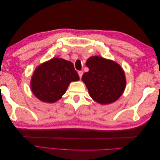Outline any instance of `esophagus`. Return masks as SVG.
Returning <instances> with one entry per match:
<instances>
[{"instance_id":"34e87169","label":"esophagus","mask_w":160,"mask_h":160,"mask_svg":"<svg viewBox=\"0 0 160 160\" xmlns=\"http://www.w3.org/2000/svg\"><path fill=\"white\" fill-rule=\"evenodd\" d=\"M83 72L82 71H78V74H79V76L80 78H81L82 75H83Z\"/></svg>"}]
</instances>
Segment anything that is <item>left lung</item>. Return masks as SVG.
Masks as SVG:
<instances>
[{
    "label": "left lung",
    "mask_w": 160,
    "mask_h": 160,
    "mask_svg": "<svg viewBox=\"0 0 160 160\" xmlns=\"http://www.w3.org/2000/svg\"><path fill=\"white\" fill-rule=\"evenodd\" d=\"M86 65L89 70L83 75L82 80L92 99L101 104H109L118 99L126 85L122 67L98 56L89 58Z\"/></svg>",
    "instance_id": "obj_1"
}]
</instances>
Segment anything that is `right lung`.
<instances>
[{
  "label": "right lung",
  "instance_id": "add662e5",
  "mask_svg": "<svg viewBox=\"0 0 160 160\" xmlns=\"http://www.w3.org/2000/svg\"><path fill=\"white\" fill-rule=\"evenodd\" d=\"M79 79V77L71 62L53 58L36 69L31 87L38 99L43 102L54 103L65 94L71 81Z\"/></svg>",
  "mask_w": 160,
  "mask_h": 160
}]
</instances>
